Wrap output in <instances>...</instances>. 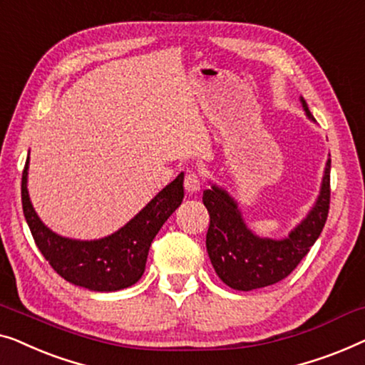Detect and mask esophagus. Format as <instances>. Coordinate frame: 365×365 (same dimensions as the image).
<instances>
[{"instance_id": "34e87169", "label": "esophagus", "mask_w": 365, "mask_h": 365, "mask_svg": "<svg viewBox=\"0 0 365 365\" xmlns=\"http://www.w3.org/2000/svg\"><path fill=\"white\" fill-rule=\"evenodd\" d=\"M200 188H202L200 177L197 175V173H188V175L185 177V190H187V193H190V195L198 193Z\"/></svg>"}]
</instances>
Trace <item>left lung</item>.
<instances>
[{"mask_svg":"<svg viewBox=\"0 0 365 365\" xmlns=\"http://www.w3.org/2000/svg\"><path fill=\"white\" fill-rule=\"evenodd\" d=\"M307 119L314 122L301 97ZM331 198V155L314 207L283 240L261 238L246 227L238 203L227 190L212 183L203 192V205L210 213L207 251L215 273L225 284L238 291H253L279 283L309 253L324 228Z\"/></svg>","mask_w":365,"mask_h":365,"instance_id":"left-lung-1","label":"left lung"}]
</instances>
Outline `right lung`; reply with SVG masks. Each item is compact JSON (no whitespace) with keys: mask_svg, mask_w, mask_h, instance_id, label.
I'll use <instances>...</instances> for the list:
<instances>
[{"mask_svg":"<svg viewBox=\"0 0 365 365\" xmlns=\"http://www.w3.org/2000/svg\"><path fill=\"white\" fill-rule=\"evenodd\" d=\"M28 168L29 157L23 172L21 200L31 235L56 273L89 291L112 292L135 284L145 271L153 238L183 200L180 173L115 233L99 240L66 238L46 227L36 213L28 192Z\"/></svg>","mask_w":365,"mask_h":365,"instance_id":"1","label":"right lung"}]
</instances>
